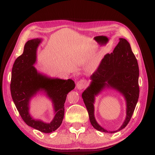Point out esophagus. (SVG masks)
<instances>
[{
    "label": "esophagus",
    "instance_id": "1",
    "mask_svg": "<svg viewBox=\"0 0 155 155\" xmlns=\"http://www.w3.org/2000/svg\"><path fill=\"white\" fill-rule=\"evenodd\" d=\"M88 85V83L87 82L86 80H80L77 82V87L78 89V90H82V89L85 88Z\"/></svg>",
    "mask_w": 155,
    "mask_h": 155
}]
</instances>
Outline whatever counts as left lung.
<instances>
[{"label": "left lung", "instance_id": "obj_1", "mask_svg": "<svg viewBox=\"0 0 155 155\" xmlns=\"http://www.w3.org/2000/svg\"><path fill=\"white\" fill-rule=\"evenodd\" d=\"M91 79L90 86L84 91L82 96L91 124L97 130L104 133H114L120 131L131 120L140 95L139 67L126 39L119 38V42L113 52L105 55ZM105 87L119 91L125 96L127 101V117L117 131H107L96 123L94 117V96Z\"/></svg>", "mask_w": 155, "mask_h": 155}]
</instances>
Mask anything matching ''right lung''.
Here are the masks:
<instances>
[{
  "label": "right lung",
  "mask_w": 155,
  "mask_h": 155,
  "mask_svg": "<svg viewBox=\"0 0 155 155\" xmlns=\"http://www.w3.org/2000/svg\"><path fill=\"white\" fill-rule=\"evenodd\" d=\"M41 41V39L38 38L29 40L24 45L23 53L15 60L11 92L15 107L26 124L42 133H50L61 124L67 94L74 89L75 84L71 79L51 78L37 71L33 64ZM39 91H44L53 102L55 116L50 124L32 119L28 112L29 101Z\"/></svg>",
  "instance_id": "obj_1"
}]
</instances>
